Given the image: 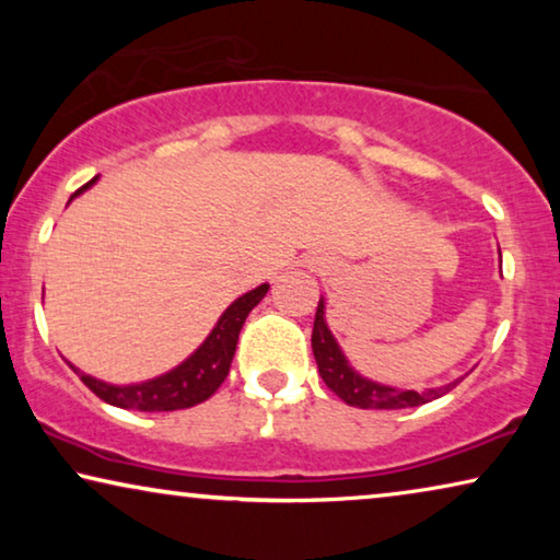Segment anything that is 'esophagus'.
Wrapping results in <instances>:
<instances>
[{
	"label": "esophagus",
	"mask_w": 560,
	"mask_h": 560,
	"mask_svg": "<svg viewBox=\"0 0 560 560\" xmlns=\"http://www.w3.org/2000/svg\"><path fill=\"white\" fill-rule=\"evenodd\" d=\"M308 267H316V270H320V267H326L324 257H311V259H308Z\"/></svg>",
	"instance_id": "1"
}]
</instances>
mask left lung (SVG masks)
Wrapping results in <instances>:
<instances>
[{
	"mask_svg": "<svg viewBox=\"0 0 560 560\" xmlns=\"http://www.w3.org/2000/svg\"><path fill=\"white\" fill-rule=\"evenodd\" d=\"M311 347H313V357H316L318 372H320V377H324L326 387L334 389V393L339 395L343 402L351 405V408H362V410L418 408V405L431 402V400H435V397L446 395L448 389H454L458 385V380H454V382H448V385L416 393V389L380 385V382L362 377V374H359L354 366L349 364L347 354H343L339 341L334 339L331 328H328V324H326L324 298L318 301L316 320H313Z\"/></svg>",
	"mask_w": 560,
	"mask_h": 560,
	"instance_id": "obj_1",
	"label": "left lung"
}]
</instances>
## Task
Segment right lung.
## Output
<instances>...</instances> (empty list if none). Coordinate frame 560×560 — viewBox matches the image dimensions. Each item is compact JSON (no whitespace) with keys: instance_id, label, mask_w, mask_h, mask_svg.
<instances>
[{"instance_id":"obj_1","label":"right lung","mask_w":560,"mask_h":560,"mask_svg":"<svg viewBox=\"0 0 560 560\" xmlns=\"http://www.w3.org/2000/svg\"><path fill=\"white\" fill-rule=\"evenodd\" d=\"M96 180L98 178L89 180L86 186L75 190L71 201L79 194H83V190L94 186ZM267 290H270V285L262 282V285H257L255 290H249V293L236 298V301L221 313L217 326L211 328V334L206 336L201 347H198L186 362L173 366L171 372L160 374V377H152L148 382H135V385H109V382L91 377V374L75 370L71 364L73 372L79 374L81 382L91 389V393L102 397L104 402L114 405V408L142 412L194 408V405L209 400V397L219 389L221 382L226 380L244 320H247L249 311L262 301Z\"/></svg>"}]
</instances>
